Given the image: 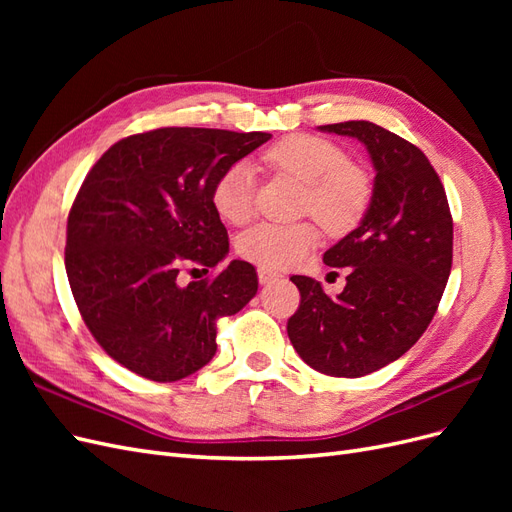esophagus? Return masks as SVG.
I'll return each mask as SVG.
<instances>
[{
	"label": "esophagus",
	"instance_id": "obj_1",
	"mask_svg": "<svg viewBox=\"0 0 512 512\" xmlns=\"http://www.w3.org/2000/svg\"><path fill=\"white\" fill-rule=\"evenodd\" d=\"M280 273H275V271H271V269H258V282L260 284H271V282H275V280H280Z\"/></svg>",
	"mask_w": 512,
	"mask_h": 512
}]
</instances>
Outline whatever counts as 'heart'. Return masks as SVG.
Listing matches in <instances>:
<instances>
[{
  "label": "heart",
  "mask_w": 512,
  "mask_h": 512,
  "mask_svg": "<svg viewBox=\"0 0 512 512\" xmlns=\"http://www.w3.org/2000/svg\"><path fill=\"white\" fill-rule=\"evenodd\" d=\"M265 162L305 185L301 211L331 232L344 235L363 220L369 207L371 185L361 166L350 162L348 151L327 138L297 134L275 143ZM213 207L230 224H243L252 215L254 175L247 164H232L213 185ZM318 241L314 224L260 222L237 239L239 254L265 269H286L301 262Z\"/></svg>",
  "instance_id": "1"
}]
</instances>
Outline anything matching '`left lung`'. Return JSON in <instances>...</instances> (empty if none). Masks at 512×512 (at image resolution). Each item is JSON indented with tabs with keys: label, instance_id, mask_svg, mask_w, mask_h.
Listing matches in <instances>:
<instances>
[{
	"label": "left lung",
	"instance_id": "left-lung-1",
	"mask_svg": "<svg viewBox=\"0 0 512 512\" xmlns=\"http://www.w3.org/2000/svg\"><path fill=\"white\" fill-rule=\"evenodd\" d=\"M361 141L374 164V192L361 224L324 252L348 267L331 299L305 275L290 280L301 305L288 337L320 374L361 378L406 354L436 314L453 265V218L444 185L425 153L371 121L320 126Z\"/></svg>",
	"mask_w": 512,
	"mask_h": 512
}]
</instances>
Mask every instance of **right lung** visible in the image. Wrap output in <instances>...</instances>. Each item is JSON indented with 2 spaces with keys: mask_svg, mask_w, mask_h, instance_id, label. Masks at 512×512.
<instances>
[{
  "mask_svg": "<svg viewBox=\"0 0 512 512\" xmlns=\"http://www.w3.org/2000/svg\"><path fill=\"white\" fill-rule=\"evenodd\" d=\"M269 138L160 128L123 138L87 173L68 215V282L96 342L134 374L188 378L218 350V318L254 299L258 275L245 260L188 286L177 275L226 258L213 185Z\"/></svg>",
  "mask_w": 512,
  "mask_h": 512,
  "instance_id": "obj_1",
  "label": "right lung"
}]
</instances>
